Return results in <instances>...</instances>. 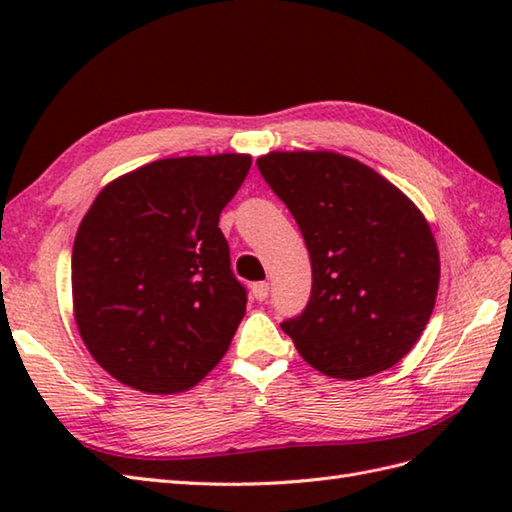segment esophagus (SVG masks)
Here are the masks:
<instances>
[{"label": "esophagus", "mask_w": 512, "mask_h": 512, "mask_svg": "<svg viewBox=\"0 0 512 512\" xmlns=\"http://www.w3.org/2000/svg\"><path fill=\"white\" fill-rule=\"evenodd\" d=\"M268 290H270L268 281H257V284H253V288H250V292H253V297H255L257 301L268 299Z\"/></svg>", "instance_id": "obj_1"}]
</instances>
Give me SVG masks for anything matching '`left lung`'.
I'll list each match as a JSON object with an SVG mask.
<instances>
[{
    "label": "left lung",
    "instance_id": "left-lung-1",
    "mask_svg": "<svg viewBox=\"0 0 512 512\" xmlns=\"http://www.w3.org/2000/svg\"><path fill=\"white\" fill-rule=\"evenodd\" d=\"M257 167L312 264L308 306L281 330L325 376L394 367L436 306L440 257L427 220L374 169L332 151H273Z\"/></svg>",
    "mask_w": 512,
    "mask_h": 512
}]
</instances>
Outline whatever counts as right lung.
Segmentation results:
<instances>
[{
    "label": "right lung",
    "instance_id": "add662e5",
    "mask_svg": "<svg viewBox=\"0 0 512 512\" xmlns=\"http://www.w3.org/2000/svg\"><path fill=\"white\" fill-rule=\"evenodd\" d=\"M250 156L156 160L114 180L85 213L72 248L81 339L123 385L193 387L226 354L246 312L220 213Z\"/></svg>",
    "mask_w": 512,
    "mask_h": 512
}]
</instances>
